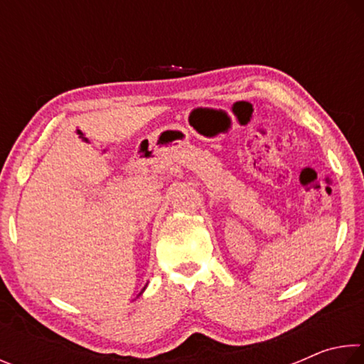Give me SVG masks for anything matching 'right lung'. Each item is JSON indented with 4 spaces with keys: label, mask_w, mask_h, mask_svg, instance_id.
<instances>
[{
    "label": "right lung",
    "mask_w": 364,
    "mask_h": 364,
    "mask_svg": "<svg viewBox=\"0 0 364 364\" xmlns=\"http://www.w3.org/2000/svg\"><path fill=\"white\" fill-rule=\"evenodd\" d=\"M144 289H146V287H144ZM144 289H143V291H141V294H143V292H144ZM141 294H139V295H141Z\"/></svg>",
    "instance_id": "1"
}]
</instances>
